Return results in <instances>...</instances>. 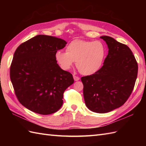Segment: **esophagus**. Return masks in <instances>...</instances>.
Wrapping results in <instances>:
<instances>
[{
    "label": "esophagus",
    "mask_w": 146,
    "mask_h": 146,
    "mask_svg": "<svg viewBox=\"0 0 146 146\" xmlns=\"http://www.w3.org/2000/svg\"><path fill=\"white\" fill-rule=\"evenodd\" d=\"M73 78H74V80H75V81H78V80H80L79 77L75 75H73Z\"/></svg>",
    "instance_id": "esophagus-1"
}]
</instances>
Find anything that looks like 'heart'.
I'll use <instances>...</instances> for the list:
<instances>
[{"mask_svg": "<svg viewBox=\"0 0 146 146\" xmlns=\"http://www.w3.org/2000/svg\"><path fill=\"white\" fill-rule=\"evenodd\" d=\"M106 53L104 44L100 41L75 39L66 48V52L58 51L56 60L62 69L68 70L76 62V67L83 75H90L100 70Z\"/></svg>", "mask_w": 146, "mask_h": 146, "instance_id": "heart-1", "label": "heart"}]
</instances>
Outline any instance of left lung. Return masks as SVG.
<instances>
[{"mask_svg":"<svg viewBox=\"0 0 146 146\" xmlns=\"http://www.w3.org/2000/svg\"><path fill=\"white\" fill-rule=\"evenodd\" d=\"M106 42L108 53L97 72L82 77L86 106L96 113H107L125 103L134 88L138 64L127 46L110 36Z\"/></svg>","mask_w":146,"mask_h":146,"instance_id":"left-lung-1","label":"left lung"}]
</instances>
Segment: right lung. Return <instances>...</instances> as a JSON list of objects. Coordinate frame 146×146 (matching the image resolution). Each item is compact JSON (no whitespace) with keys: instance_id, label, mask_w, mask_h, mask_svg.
<instances>
[{"instance_id":"obj_1","label":"right lung","mask_w":146,"mask_h":146,"mask_svg":"<svg viewBox=\"0 0 146 146\" xmlns=\"http://www.w3.org/2000/svg\"><path fill=\"white\" fill-rule=\"evenodd\" d=\"M66 44L56 37L38 35L15 50L10 68L11 80L19 102L27 109L49 115L61 107L64 92L74 79L59 66L55 54Z\"/></svg>"}]
</instances>
